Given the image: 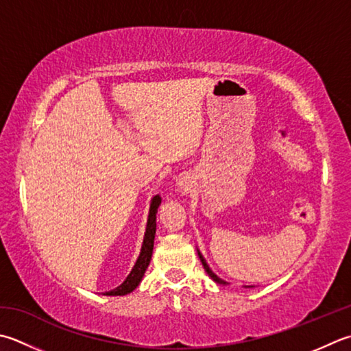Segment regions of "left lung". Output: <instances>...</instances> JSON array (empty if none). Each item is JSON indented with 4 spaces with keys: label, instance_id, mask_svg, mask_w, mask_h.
Instances as JSON below:
<instances>
[{
    "label": "left lung",
    "instance_id": "1",
    "mask_svg": "<svg viewBox=\"0 0 351 351\" xmlns=\"http://www.w3.org/2000/svg\"><path fill=\"white\" fill-rule=\"evenodd\" d=\"M197 256H199V258H201V262H202V266H204V269H205V272H207V274H208V276H210V278H211L213 281H215V283H217V285H222V286H226V285H228V283H226V281H225V280H222L221 277H217V276H216V274H215V272H213V271L210 269V266H208V263H207V262H205V258H204V256H202V254H201V251H199V250H197ZM246 287H254V286H246Z\"/></svg>",
    "mask_w": 351,
    "mask_h": 351
}]
</instances>
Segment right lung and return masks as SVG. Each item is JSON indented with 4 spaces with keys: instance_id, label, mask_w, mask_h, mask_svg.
<instances>
[{
    "instance_id": "obj_1",
    "label": "right lung",
    "mask_w": 351,
    "mask_h": 351,
    "mask_svg": "<svg viewBox=\"0 0 351 351\" xmlns=\"http://www.w3.org/2000/svg\"><path fill=\"white\" fill-rule=\"evenodd\" d=\"M160 205H161V196L155 195L152 197V201H150L146 232H144L140 256H138V258H136L132 271H130L126 280L123 281L119 287H115V289L105 292V295H109V297H117V295H120V297H123V295H128L132 291H135L136 287H138V285L141 283L144 272H146L147 266L150 263V258H152L154 240H155V232H156V213H158V207H160Z\"/></svg>"
}]
</instances>
